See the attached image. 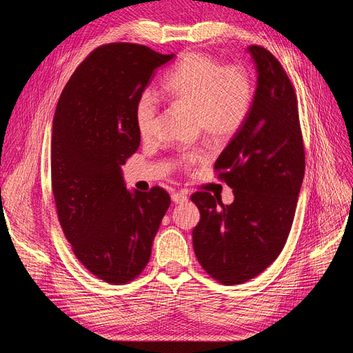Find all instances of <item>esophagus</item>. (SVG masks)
Listing matches in <instances>:
<instances>
[{
  "mask_svg": "<svg viewBox=\"0 0 353 353\" xmlns=\"http://www.w3.org/2000/svg\"><path fill=\"white\" fill-rule=\"evenodd\" d=\"M170 199H172V201L174 203H184V201H187L188 200V196H187V193L185 191H178V193H172V196H170Z\"/></svg>",
  "mask_w": 353,
  "mask_h": 353,
  "instance_id": "esophagus-1",
  "label": "esophagus"
}]
</instances>
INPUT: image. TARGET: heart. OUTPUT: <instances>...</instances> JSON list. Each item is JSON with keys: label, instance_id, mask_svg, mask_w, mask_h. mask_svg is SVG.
<instances>
[{"label": "heart", "instance_id": "obj_1", "mask_svg": "<svg viewBox=\"0 0 353 353\" xmlns=\"http://www.w3.org/2000/svg\"><path fill=\"white\" fill-rule=\"evenodd\" d=\"M168 100L193 112L194 125L210 140L225 141L236 135L252 108L253 85L248 70L222 66L205 52H187L162 83ZM159 105L154 95L143 92L135 104L138 134L148 138L156 128ZM205 156L194 150L181 154L179 163L191 166Z\"/></svg>", "mask_w": 353, "mask_h": 353}]
</instances>
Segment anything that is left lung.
I'll return each mask as SVG.
<instances>
[{
  "label": "left lung",
  "instance_id": "left-lung-1",
  "mask_svg": "<svg viewBox=\"0 0 353 353\" xmlns=\"http://www.w3.org/2000/svg\"><path fill=\"white\" fill-rule=\"evenodd\" d=\"M258 81L248 119L215 162L234 201L206 191L191 196L200 222L193 230L197 261L222 284L249 281L279 258L296 212L305 175L297 99L280 61L248 47Z\"/></svg>",
  "mask_w": 353,
  "mask_h": 353
}]
</instances>
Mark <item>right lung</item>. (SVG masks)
<instances>
[{
    "label": "right lung",
    "mask_w": 353,
    "mask_h": 353,
    "mask_svg": "<svg viewBox=\"0 0 353 353\" xmlns=\"http://www.w3.org/2000/svg\"><path fill=\"white\" fill-rule=\"evenodd\" d=\"M175 54L117 42L73 72L52 121L51 185L63 232L81 263L110 284L145 268L170 205L163 188L126 190L122 165L140 145L135 104Z\"/></svg>",
    "instance_id": "right-lung-1"
}]
</instances>
